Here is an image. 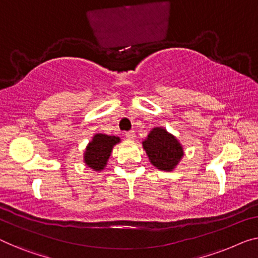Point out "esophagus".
<instances>
[{"instance_id":"esophagus-1","label":"esophagus","mask_w":258,"mask_h":258,"mask_svg":"<svg viewBox=\"0 0 258 258\" xmlns=\"http://www.w3.org/2000/svg\"><path fill=\"white\" fill-rule=\"evenodd\" d=\"M125 137L127 139H134L136 138V132L134 131H128V132H125Z\"/></svg>"}]
</instances>
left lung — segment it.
Segmentation results:
<instances>
[{
  "label": "left lung",
  "instance_id": "obj_1",
  "mask_svg": "<svg viewBox=\"0 0 258 258\" xmlns=\"http://www.w3.org/2000/svg\"><path fill=\"white\" fill-rule=\"evenodd\" d=\"M142 145L152 164L160 170H172L183 156V148L179 142L161 127L151 131Z\"/></svg>",
  "mask_w": 258,
  "mask_h": 258
}]
</instances>
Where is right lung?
<instances>
[{"label":"right lung","mask_w":258,"mask_h":258,"mask_svg":"<svg viewBox=\"0 0 258 258\" xmlns=\"http://www.w3.org/2000/svg\"><path fill=\"white\" fill-rule=\"evenodd\" d=\"M119 141L120 139L118 137L96 134L84 153V162L87 163L88 167L95 169V170L104 169L111 152H112V147Z\"/></svg>","instance_id":"1"}]
</instances>
